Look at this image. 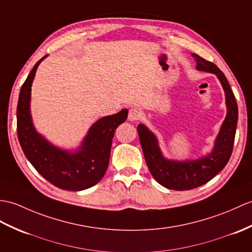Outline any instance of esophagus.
<instances>
[{"mask_svg": "<svg viewBox=\"0 0 252 252\" xmlns=\"http://www.w3.org/2000/svg\"><path fill=\"white\" fill-rule=\"evenodd\" d=\"M127 118L130 121H137L143 118V112L137 107H133L128 110Z\"/></svg>", "mask_w": 252, "mask_h": 252, "instance_id": "esophagus-1", "label": "esophagus"}]
</instances>
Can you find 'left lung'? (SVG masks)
<instances>
[{
    "label": "left lung",
    "mask_w": 252,
    "mask_h": 252,
    "mask_svg": "<svg viewBox=\"0 0 252 252\" xmlns=\"http://www.w3.org/2000/svg\"><path fill=\"white\" fill-rule=\"evenodd\" d=\"M192 56L196 60L197 69L217 75L225 92L227 114L216 139L213 153L194 161L175 162L166 160L161 155L154 134L143 125L137 126L140 146L151 175L163 187L177 191L191 190L208 183L227 164L233 151L238 120L236 99L224 74L213 62L196 54Z\"/></svg>",
    "instance_id": "obj_1"
}]
</instances>
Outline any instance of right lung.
<instances>
[{
  "mask_svg": "<svg viewBox=\"0 0 252 252\" xmlns=\"http://www.w3.org/2000/svg\"><path fill=\"white\" fill-rule=\"evenodd\" d=\"M45 57L36 62L20 89L17 105L19 143L27 159L50 184L63 190H85L96 185L106 172L115 131L126 120L127 109L97 120L76 154L54 147L35 131L30 115L32 81Z\"/></svg>",
  "mask_w": 252,
  "mask_h": 252,
  "instance_id": "right-lung-1",
  "label": "right lung"
}]
</instances>
